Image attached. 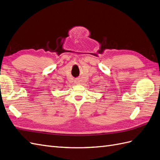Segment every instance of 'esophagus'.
<instances>
[{"instance_id":"34e87169","label":"esophagus","mask_w":160,"mask_h":160,"mask_svg":"<svg viewBox=\"0 0 160 160\" xmlns=\"http://www.w3.org/2000/svg\"><path fill=\"white\" fill-rule=\"evenodd\" d=\"M76 84H79V83H80V81H79L78 80H76Z\"/></svg>"}]
</instances>
